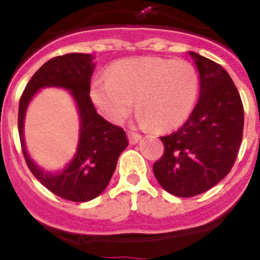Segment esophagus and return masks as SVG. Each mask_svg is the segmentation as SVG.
Instances as JSON below:
<instances>
[{
	"mask_svg": "<svg viewBox=\"0 0 260 260\" xmlns=\"http://www.w3.org/2000/svg\"><path fill=\"white\" fill-rule=\"evenodd\" d=\"M140 135L139 134H128V142H130V144H137L138 142L140 140Z\"/></svg>",
	"mask_w": 260,
	"mask_h": 260,
	"instance_id": "34e87169",
	"label": "esophagus"
}]
</instances>
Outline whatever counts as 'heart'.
<instances>
[{
  "instance_id": "1",
  "label": "heart",
  "mask_w": 260,
  "mask_h": 260,
  "mask_svg": "<svg viewBox=\"0 0 260 260\" xmlns=\"http://www.w3.org/2000/svg\"><path fill=\"white\" fill-rule=\"evenodd\" d=\"M197 91L199 78L192 64L143 56L112 64L107 77L91 82L90 99L112 123L121 122L127 116L135 99L140 125L165 132L187 120Z\"/></svg>"
}]
</instances>
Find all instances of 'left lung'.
<instances>
[{"instance_id": "1", "label": "left lung", "mask_w": 260, "mask_h": 260, "mask_svg": "<svg viewBox=\"0 0 260 260\" xmlns=\"http://www.w3.org/2000/svg\"><path fill=\"white\" fill-rule=\"evenodd\" d=\"M200 75V98L184 125L162 137L154 162L157 182L169 193L193 197L218 184L232 169L244 130V107L222 66L188 51Z\"/></svg>"}]
</instances>
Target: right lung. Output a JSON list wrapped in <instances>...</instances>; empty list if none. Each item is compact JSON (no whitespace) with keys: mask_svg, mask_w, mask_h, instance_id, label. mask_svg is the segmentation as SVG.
<instances>
[{"mask_svg":"<svg viewBox=\"0 0 260 260\" xmlns=\"http://www.w3.org/2000/svg\"><path fill=\"white\" fill-rule=\"evenodd\" d=\"M95 70L91 54H66L50 59L32 76L19 102L18 128L21 151L32 174L56 196L75 202L95 199L108 185L118 157L127 147L125 132L98 114L90 99V81ZM45 87L70 91L80 116L78 149L61 171H44L27 154L24 140V120L34 95Z\"/></svg>","mask_w":260,"mask_h":260,"instance_id":"obj_1","label":"right lung"}]
</instances>
